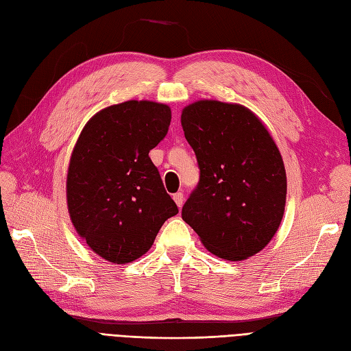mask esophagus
I'll use <instances>...</instances> for the list:
<instances>
[{
    "mask_svg": "<svg viewBox=\"0 0 351 351\" xmlns=\"http://www.w3.org/2000/svg\"><path fill=\"white\" fill-rule=\"evenodd\" d=\"M173 199H174V202H176V205L178 206V208H182L183 206V193H176V195H173Z\"/></svg>",
    "mask_w": 351,
    "mask_h": 351,
    "instance_id": "esophagus-1",
    "label": "esophagus"
}]
</instances>
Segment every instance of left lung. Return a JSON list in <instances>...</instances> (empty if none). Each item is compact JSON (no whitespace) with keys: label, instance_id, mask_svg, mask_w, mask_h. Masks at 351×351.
I'll return each instance as SVG.
<instances>
[{"label":"left lung","instance_id":"8db88e82","mask_svg":"<svg viewBox=\"0 0 351 351\" xmlns=\"http://www.w3.org/2000/svg\"><path fill=\"white\" fill-rule=\"evenodd\" d=\"M182 127L200 169L183 219L221 259L259 253L281 224L287 197L285 168L272 136L249 108L215 99L189 104Z\"/></svg>","mask_w":351,"mask_h":351}]
</instances>
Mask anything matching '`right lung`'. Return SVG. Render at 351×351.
<instances>
[{
	"label": "right lung",
	"mask_w": 351,
	"mask_h": 351,
	"mask_svg": "<svg viewBox=\"0 0 351 351\" xmlns=\"http://www.w3.org/2000/svg\"><path fill=\"white\" fill-rule=\"evenodd\" d=\"M171 123L154 101L110 105L84 124L67 171V208L77 234L112 263H129L152 247L164 222L178 214L149 151Z\"/></svg>",
	"instance_id": "1"
}]
</instances>
